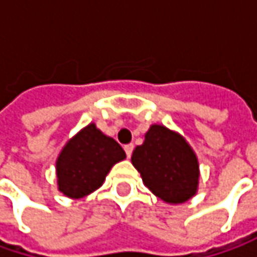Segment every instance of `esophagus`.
Here are the masks:
<instances>
[{"mask_svg": "<svg viewBox=\"0 0 257 257\" xmlns=\"http://www.w3.org/2000/svg\"><path fill=\"white\" fill-rule=\"evenodd\" d=\"M133 150H134L133 144H125V146H124V152H125V154H127V157H128V159L132 157Z\"/></svg>", "mask_w": 257, "mask_h": 257, "instance_id": "esophagus-1", "label": "esophagus"}]
</instances>
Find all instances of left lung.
<instances>
[{"instance_id": "obj_1", "label": "left lung", "mask_w": 257, "mask_h": 257, "mask_svg": "<svg viewBox=\"0 0 257 257\" xmlns=\"http://www.w3.org/2000/svg\"><path fill=\"white\" fill-rule=\"evenodd\" d=\"M132 163L144 186L169 204L190 200L197 193L200 167L192 146L177 132L152 124L142 146L134 149Z\"/></svg>"}]
</instances>
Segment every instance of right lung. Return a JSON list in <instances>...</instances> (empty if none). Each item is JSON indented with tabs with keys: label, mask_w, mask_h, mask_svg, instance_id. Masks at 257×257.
Instances as JSON below:
<instances>
[{
	"label": "right lung",
	"mask_w": 257,
	"mask_h": 257,
	"mask_svg": "<svg viewBox=\"0 0 257 257\" xmlns=\"http://www.w3.org/2000/svg\"><path fill=\"white\" fill-rule=\"evenodd\" d=\"M125 159L121 146L90 123L73 136L55 162L58 190L81 199L103 186L114 164Z\"/></svg>",
	"instance_id": "add662e5"
}]
</instances>
